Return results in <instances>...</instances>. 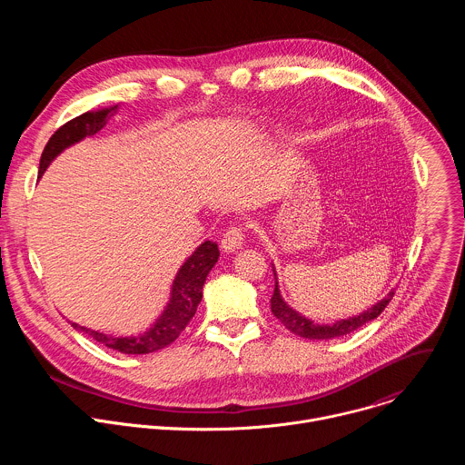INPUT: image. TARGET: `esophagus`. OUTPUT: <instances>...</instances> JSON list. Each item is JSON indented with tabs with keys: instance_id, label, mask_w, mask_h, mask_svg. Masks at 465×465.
I'll return each mask as SVG.
<instances>
[{
	"instance_id": "34e87169",
	"label": "esophagus",
	"mask_w": 465,
	"mask_h": 465,
	"mask_svg": "<svg viewBox=\"0 0 465 465\" xmlns=\"http://www.w3.org/2000/svg\"><path fill=\"white\" fill-rule=\"evenodd\" d=\"M242 241H244V230L242 226H230L223 237V250L224 252H235L237 248L242 246Z\"/></svg>"
}]
</instances>
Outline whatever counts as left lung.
Here are the masks:
<instances>
[{
	"mask_svg": "<svg viewBox=\"0 0 465 465\" xmlns=\"http://www.w3.org/2000/svg\"><path fill=\"white\" fill-rule=\"evenodd\" d=\"M391 298H393V291L388 296H384L379 303H375L371 309L361 312L359 316H353V318H348V320H341V322H337L333 325H318V323L307 320L305 316H302L300 312H296L294 309H291L283 302V298L280 294V289H278V282H276L274 294L271 298V309H272V314L291 331V333H294L298 337H303V339L327 341V339L350 335V333H353L355 329H359L364 323L371 322L373 318H377L384 311V307L390 303Z\"/></svg>",
	"mask_w": 465,
	"mask_h": 465,
	"instance_id": "obj_1",
	"label": "left lung"
}]
</instances>
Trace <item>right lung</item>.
Masks as SVG:
<instances>
[{"mask_svg":"<svg viewBox=\"0 0 465 465\" xmlns=\"http://www.w3.org/2000/svg\"><path fill=\"white\" fill-rule=\"evenodd\" d=\"M117 106L99 110V112H86L65 124H62L54 134L49 138L47 145L44 147L42 158H40V167L38 174H42L47 165L58 156L65 147H70L77 142H81L86 136H94L97 132L106 124L108 117L114 115ZM219 259V246L217 242L206 241L201 246L196 248V252L182 264V269L178 271L174 282H173V291H171V300L167 303V309L163 314L158 318L154 327L147 333L140 337H124V339H114L104 333H97V331H92L88 327L77 325L70 322L77 331H83L88 337L97 341L99 344L115 350L124 355H145L153 353L158 350H163L171 346L182 331L187 327L191 318L196 312L198 303L203 300V287L204 282L213 269V264Z\"/></svg>","mask_w":465,"mask_h":465,"instance_id":"1","label":"right lung"}]
</instances>
